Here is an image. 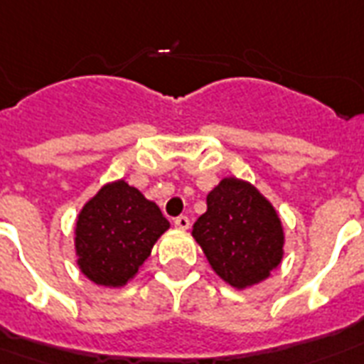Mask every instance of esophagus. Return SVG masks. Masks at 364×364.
Listing matches in <instances>:
<instances>
[{"label": "esophagus", "instance_id": "esophagus-1", "mask_svg": "<svg viewBox=\"0 0 364 364\" xmlns=\"http://www.w3.org/2000/svg\"><path fill=\"white\" fill-rule=\"evenodd\" d=\"M174 226L178 230H188L190 228V218L188 216H178V218H174Z\"/></svg>", "mask_w": 364, "mask_h": 364}]
</instances>
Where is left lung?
I'll list each match as a JSON object with an SVG mask.
<instances>
[{
	"instance_id": "8db88e82",
	"label": "left lung",
	"mask_w": 364,
	"mask_h": 364,
	"mask_svg": "<svg viewBox=\"0 0 364 364\" xmlns=\"http://www.w3.org/2000/svg\"><path fill=\"white\" fill-rule=\"evenodd\" d=\"M191 235L216 275L235 289L258 284L283 260L279 214L255 186L233 176L208 193L207 213L197 218Z\"/></svg>"
}]
</instances>
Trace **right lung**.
Here are the masks:
<instances>
[{"instance_id": "add662e5", "label": "right lung", "mask_w": 364, "mask_h": 364, "mask_svg": "<svg viewBox=\"0 0 364 364\" xmlns=\"http://www.w3.org/2000/svg\"><path fill=\"white\" fill-rule=\"evenodd\" d=\"M156 203L125 182L102 186L83 205L75 222V255L81 273L92 283L125 287L168 230Z\"/></svg>"}]
</instances>
